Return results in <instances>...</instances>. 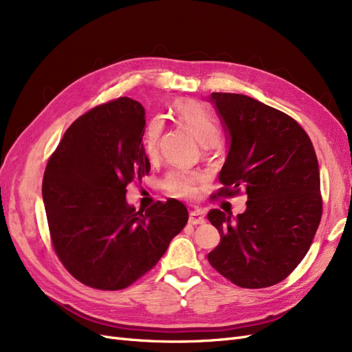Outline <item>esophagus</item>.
Instances as JSON below:
<instances>
[{"label":"esophagus","mask_w":352,"mask_h":352,"mask_svg":"<svg viewBox=\"0 0 352 352\" xmlns=\"http://www.w3.org/2000/svg\"><path fill=\"white\" fill-rule=\"evenodd\" d=\"M189 223L190 225H202V223H206L204 216H202V211L201 210H192L189 212Z\"/></svg>","instance_id":"1"}]
</instances>
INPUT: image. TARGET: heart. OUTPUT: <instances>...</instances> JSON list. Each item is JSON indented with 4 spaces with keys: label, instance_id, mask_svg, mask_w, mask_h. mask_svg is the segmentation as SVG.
Listing matches in <instances>:
<instances>
[{
    "label": "heart",
    "instance_id": "1",
    "mask_svg": "<svg viewBox=\"0 0 352 352\" xmlns=\"http://www.w3.org/2000/svg\"><path fill=\"white\" fill-rule=\"evenodd\" d=\"M175 113L202 146H211L217 142L220 135L219 124L201 104L195 101H180L175 105ZM162 119L155 117L144 133V151L150 158H154L158 153V138L162 133ZM201 180L202 176L194 170H175L166 176L163 188L172 197L192 198L197 195Z\"/></svg>",
    "mask_w": 352,
    "mask_h": 352
}]
</instances>
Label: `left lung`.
<instances>
[{
    "instance_id": "8db88e82",
    "label": "left lung",
    "mask_w": 352,
    "mask_h": 352,
    "mask_svg": "<svg viewBox=\"0 0 352 352\" xmlns=\"http://www.w3.org/2000/svg\"><path fill=\"white\" fill-rule=\"evenodd\" d=\"M229 151L219 195L245 188L236 219L212 208L220 243L208 263L241 287L279 283L302 261L322 219L320 172L310 138L292 117L247 95L212 92Z\"/></svg>"
}]
</instances>
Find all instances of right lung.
<instances>
[{"label": "right lung", "mask_w": 352, "mask_h": 352, "mask_svg": "<svg viewBox=\"0 0 352 352\" xmlns=\"http://www.w3.org/2000/svg\"><path fill=\"white\" fill-rule=\"evenodd\" d=\"M145 109L119 98L85 113L48 160L42 198L52 245L79 282L104 291L132 285L163 257L188 221L177 199L136 210L126 186L150 173Z\"/></svg>", "instance_id": "obj_1"}]
</instances>
